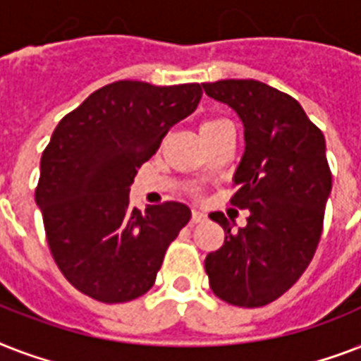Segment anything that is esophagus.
Instances as JSON below:
<instances>
[{
  "instance_id": "34e87169",
  "label": "esophagus",
  "mask_w": 361,
  "mask_h": 361,
  "mask_svg": "<svg viewBox=\"0 0 361 361\" xmlns=\"http://www.w3.org/2000/svg\"><path fill=\"white\" fill-rule=\"evenodd\" d=\"M202 221H206V214L204 212H200V209H192V214H191V223H202Z\"/></svg>"
}]
</instances>
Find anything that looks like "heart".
Here are the masks:
<instances>
[{
	"instance_id": "1",
	"label": "heart",
	"mask_w": 361,
	"mask_h": 361,
	"mask_svg": "<svg viewBox=\"0 0 361 361\" xmlns=\"http://www.w3.org/2000/svg\"><path fill=\"white\" fill-rule=\"evenodd\" d=\"M214 121H217V120H208V121H204L202 127H206V125H209V123H214Z\"/></svg>"
}]
</instances>
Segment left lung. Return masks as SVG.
<instances>
[{
  "label": "left lung",
  "mask_w": 361,
  "mask_h": 361,
  "mask_svg": "<svg viewBox=\"0 0 361 361\" xmlns=\"http://www.w3.org/2000/svg\"><path fill=\"white\" fill-rule=\"evenodd\" d=\"M202 87L243 123L245 152L231 204L249 209L238 231L221 212L209 215L223 226L225 243L204 266L223 302L262 307L302 277L319 245L331 191L324 135L296 99L268 84L219 80Z\"/></svg>",
  "instance_id": "1"
}]
</instances>
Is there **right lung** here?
Returning <instances> with one entry per match:
<instances>
[{
  "label": "right lung",
  "instance_id": "obj_1",
  "mask_svg": "<svg viewBox=\"0 0 361 361\" xmlns=\"http://www.w3.org/2000/svg\"><path fill=\"white\" fill-rule=\"evenodd\" d=\"M200 84L120 80L59 121L41 157L35 202L54 260L82 294L123 303L155 283L164 252L191 219L181 202L129 206L136 170L170 127L195 112Z\"/></svg>",
  "mask_w": 361,
  "mask_h": 361
}]
</instances>
